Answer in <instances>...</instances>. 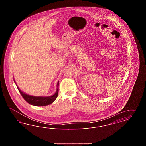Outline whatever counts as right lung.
<instances>
[{
	"mask_svg": "<svg viewBox=\"0 0 146 146\" xmlns=\"http://www.w3.org/2000/svg\"><path fill=\"white\" fill-rule=\"evenodd\" d=\"M14 81L16 85L17 86V88L18 89L19 92L21 94V96L23 97V98L27 101L29 104L33 105L35 106H45L50 104L53 103L54 101L56 100L58 96V81L57 82V89L55 93L54 94L53 96H31L28 94H26V93L22 91L21 89L19 88L18 86H17L15 81Z\"/></svg>",
	"mask_w": 146,
	"mask_h": 146,
	"instance_id": "right-lung-1",
	"label": "right lung"
}]
</instances>
